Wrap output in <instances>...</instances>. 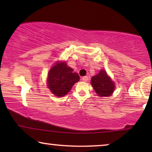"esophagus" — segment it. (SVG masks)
<instances>
[{
  "label": "esophagus",
  "mask_w": 152,
  "mask_h": 152,
  "mask_svg": "<svg viewBox=\"0 0 152 152\" xmlns=\"http://www.w3.org/2000/svg\"><path fill=\"white\" fill-rule=\"evenodd\" d=\"M82 80L84 81V82H87V81L88 80V76H84L82 77Z\"/></svg>",
  "instance_id": "1"
}]
</instances>
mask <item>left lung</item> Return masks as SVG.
Returning <instances> with one entry per match:
<instances>
[{
	"mask_svg": "<svg viewBox=\"0 0 152 152\" xmlns=\"http://www.w3.org/2000/svg\"><path fill=\"white\" fill-rule=\"evenodd\" d=\"M91 84L98 96L109 97L115 89V84L107 75L105 70H102L91 79Z\"/></svg>",
	"mask_w": 152,
	"mask_h": 152,
	"instance_id": "obj_1",
	"label": "left lung"
}]
</instances>
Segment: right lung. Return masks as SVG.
Wrapping results in <instances>:
<instances>
[{"label":"right lung","mask_w":152,"mask_h":152,"mask_svg":"<svg viewBox=\"0 0 152 152\" xmlns=\"http://www.w3.org/2000/svg\"><path fill=\"white\" fill-rule=\"evenodd\" d=\"M79 80L78 74L74 72L70 67H68L65 62H58L48 72V86L56 96L63 97Z\"/></svg>","instance_id":"1"}]
</instances>
